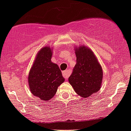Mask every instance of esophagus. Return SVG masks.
<instances>
[{
	"mask_svg": "<svg viewBox=\"0 0 131 131\" xmlns=\"http://www.w3.org/2000/svg\"><path fill=\"white\" fill-rule=\"evenodd\" d=\"M62 75L63 76H64V78L66 79V80H67V79H68V78L69 77V71H67V70H66V71H64L62 72Z\"/></svg>",
	"mask_w": 131,
	"mask_h": 131,
	"instance_id": "obj_1",
	"label": "esophagus"
}]
</instances>
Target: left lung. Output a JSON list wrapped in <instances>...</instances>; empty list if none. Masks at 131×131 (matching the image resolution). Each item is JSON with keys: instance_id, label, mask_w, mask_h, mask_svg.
I'll return each mask as SVG.
<instances>
[{"instance_id": "1", "label": "left lung", "mask_w": 131, "mask_h": 131, "mask_svg": "<svg viewBox=\"0 0 131 131\" xmlns=\"http://www.w3.org/2000/svg\"><path fill=\"white\" fill-rule=\"evenodd\" d=\"M76 64L69 82L78 95L86 98L99 91L103 80V69L89 48L81 45L74 48Z\"/></svg>"}]
</instances>
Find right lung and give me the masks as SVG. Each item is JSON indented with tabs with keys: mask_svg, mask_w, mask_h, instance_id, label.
<instances>
[{
	"mask_svg": "<svg viewBox=\"0 0 131 131\" xmlns=\"http://www.w3.org/2000/svg\"><path fill=\"white\" fill-rule=\"evenodd\" d=\"M52 55L50 46L42 48L37 53L28 74L31 92L42 101L50 100L65 81L59 66L51 61Z\"/></svg>",
	"mask_w": 131,
	"mask_h": 131,
	"instance_id": "1",
	"label": "right lung"
}]
</instances>
